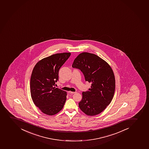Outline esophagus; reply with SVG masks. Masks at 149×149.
Returning a JSON list of instances; mask_svg holds the SVG:
<instances>
[{
  "label": "esophagus",
  "mask_w": 149,
  "mask_h": 149,
  "mask_svg": "<svg viewBox=\"0 0 149 149\" xmlns=\"http://www.w3.org/2000/svg\"><path fill=\"white\" fill-rule=\"evenodd\" d=\"M68 93H69V94H72L75 93L76 92H72V91H69V92H68Z\"/></svg>",
  "instance_id": "esophagus-1"
}]
</instances>
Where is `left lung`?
Returning <instances> with one entry per match:
<instances>
[{
	"mask_svg": "<svg viewBox=\"0 0 149 149\" xmlns=\"http://www.w3.org/2000/svg\"><path fill=\"white\" fill-rule=\"evenodd\" d=\"M72 68L80 69L86 81L91 83V88L83 92L79 103L86 115L101 113L111 102L115 92V80L112 68L105 61L95 54L81 53L74 61Z\"/></svg>",
	"mask_w": 149,
	"mask_h": 149,
	"instance_id": "8db88e82",
	"label": "left lung"
}]
</instances>
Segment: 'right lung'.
Listing matches in <instances>:
<instances>
[{"label":"right lung","mask_w":149,"mask_h":149,"mask_svg":"<svg viewBox=\"0 0 149 149\" xmlns=\"http://www.w3.org/2000/svg\"><path fill=\"white\" fill-rule=\"evenodd\" d=\"M70 53H57L36 63L30 79V92L34 104L43 113L55 115L61 111L66 100V91L55 88L58 71Z\"/></svg>","instance_id":"right-lung-1"}]
</instances>
